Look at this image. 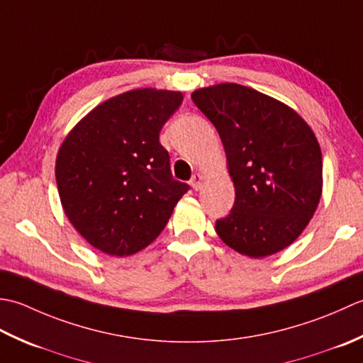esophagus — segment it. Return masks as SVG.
Returning a JSON list of instances; mask_svg holds the SVG:
<instances>
[{
    "instance_id": "1",
    "label": "esophagus",
    "mask_w": 363,
    "mask_h": 363,
    "mask_svg": "<svg viewBox=\"0 0 363 363\" xmlns=\"http://www.w3.org/2000/svg\"><path fill=\"white\" fill-rule=\"evenodd\" d=\"M202 183H203V177L201 174H194V177L191 179V186L196 191L202 188Z\"/></svg>"
}]
</instances>
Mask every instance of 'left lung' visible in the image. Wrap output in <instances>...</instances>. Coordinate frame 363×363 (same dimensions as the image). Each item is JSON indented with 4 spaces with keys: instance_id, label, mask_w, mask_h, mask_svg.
I'll return each mask as SVG.
<instances>
[{
    "instance_id": "left-lung-1",
    "label": "left lung",
    "mask_w": 363,
    "mask_h": 363,
    "mask_svg": "<svg viewBox=\"0 0 363 363\" xmlns=\"http://www.w3.org/2000/svg\"><path fill=\"white\" fill-rule=\"evenodd\" d=\"M224 144L235 203L216 220L228 247L252 258L279 252L312 219L323 189L320 144L290 106L241 84L192 92Z\"/></svg>"
}]
</instances>
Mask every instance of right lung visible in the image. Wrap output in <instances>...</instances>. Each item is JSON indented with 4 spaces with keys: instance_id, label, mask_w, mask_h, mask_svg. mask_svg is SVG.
<instances>
[{
    "instance_id": "right-lung-1",
    "label": "right lung",
    "mask_w": 363,
    "mask_h": 363,
    "mask_svg": "<svg viewBox=\"0 0 363 363\" xmlns=\"http://www.w3.org/2000/svg\"><path fill=\"white\" fill-rule=\"evenodd\" d=\"M182 92L135 89L103 101L64 139L56 158L62 208L78 233L108 255L149 246L189 186L174 180L160 131Z\"/></svg>"
}]
</instances>
